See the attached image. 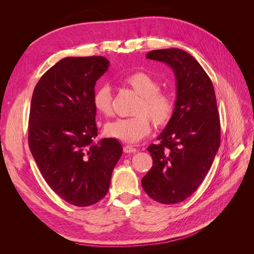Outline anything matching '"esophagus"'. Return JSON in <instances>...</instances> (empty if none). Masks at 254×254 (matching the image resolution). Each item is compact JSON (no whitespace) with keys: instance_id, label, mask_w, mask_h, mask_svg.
<instances>
[{"instance_id":"34e87169","label":"esophagus","mask_w":254,"mask_h":254,"mask_svg":"<svg viewBox=\"0 0 254 254\" xmlns=\"http://www.w3.org/2000/svg\"><path fill=\"white\" fill-rule=\"evenodd\" d=\"M124 151L126 153H132V152H136V148L133 147L131 145H125L124 146Z\"/></svg>"}]
</instances>
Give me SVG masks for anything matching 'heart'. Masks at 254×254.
Segmentation results:
<instances>
[{
	"label": "heart",
	"mask_w": 254,
	"mask_h": 254,
	"mask_svg": "<svg viewBox=\"0 0 254 254\" xmlns=\"http://www.w3.org/2000/svg\"><path fill=\"white\" fill-rule=\"evenodd\" d=\"M122 81L141 96L134 110L137 115L108 123L105 126V132L123 142L136 143L150 132V119L158 127L165 126L171 121L175 104L170 95L159 91V81L148 73L137 71L125 76ZM92 102L99 114L110 117L112 114V90L109 84L103 83L98 86L94 91Z\"/></svg>",
	"instance_id": "b5f03b06"
}]
</instances>
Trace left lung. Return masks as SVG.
<instances>
[{
  "mask_svg": "<svg viewBox=\"0 0 254 254\" xmlns=\"http://www.w3.org/2000/svg\"><path fill=\"white\" fill-rule=\"evenodd\" d=\"M146 58L171 66L176 103L171 121L147 148L153 165L142 179L147 195L164 204L186 200L200 186L220 144L213 83L198 61L179 49L156 50Z\"/></svg>",
  "mask_w": 254,
  "mask_h": 254,
  "instance_id": "obj_1",
  "label": "left lung"
}]
</instances>
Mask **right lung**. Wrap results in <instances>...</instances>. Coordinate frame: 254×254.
Returning <instances> with one entry per match:
<instances>
[{
  "label": "right lung",
  "mask_w": 254,
  "mask_h": 254,
  "mask_svg": "<svg viewBox=\"0 0 254 254\" xmlns=\"http://www.w3.org/2000/svg\"><path fill=\"white\" fill-rule=\"evenodd\" d=\"M108 67L109 60L102 56L64 58L43 74L32 97L29 149L50 188L76 206L105 197L123 153L113 137L94 142L92 97Z\"/></svg>",
  "instance_id": "add662e5"
}]
</instances>
